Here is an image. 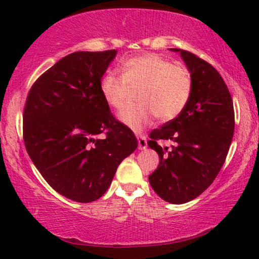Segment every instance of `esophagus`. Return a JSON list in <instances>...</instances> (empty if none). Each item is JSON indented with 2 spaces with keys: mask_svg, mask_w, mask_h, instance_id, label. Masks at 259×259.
Returning <instances> with one entry per match:
<instances>
[{
  "mask_svg": "<svg viewBox=\"0 0 259 259\" xmlns=\"http://www.w3.org/2000/svg\"><path fill=\"white\" fill-rule=\"evenodd\" d=\"M137 139H138V147H139V150H145V148L147 147L146 138L144 136H137Z\"/></svg>",
  "mask_w": 259,
  "mask_h": 259,
  "instance_id": "obj_1",
  "label": "esophagus"
}]
</instances>
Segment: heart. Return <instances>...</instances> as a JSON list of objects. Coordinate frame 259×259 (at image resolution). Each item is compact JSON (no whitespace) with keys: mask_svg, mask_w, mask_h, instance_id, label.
<instances>
[{"mask_svg":"<svg viewBox=\"0 0 259 259\" xmlns=\"http://www.w3.org/2000/svg\"><path fill=\"white\" fill-rule=\"evenodd\" d=\"M121 72L122 75L106 73L100 81V92L108 106L121 109L128 97V86H141L137 97L140 104L130 106L119 114L121 122L137 132L150 125L154 116L160 121L177 118L190 100V70L155 53L126 59L121 63Z\"/></svg>","mask_w":259,"mask_h":259,"instance_id":"1","label":"heart"}]
</instances>
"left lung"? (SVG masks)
I'll return each instance as SVG.
<instances>
[{
  "mask_svg": "<svg viewBox=\"0 0 259 259\" xmlns=\"http://www.w3.org/2000/svg\"><path fill=\"white\" fill-rule=\"evenodd\" d=\"M179 53L192 75V92L183 112L153 130L147 145L157 151L159 165L148 177L161 199L184 204L213 183L221 171L235 131L231 94L217 70L183 49ZM162 141L171 143L162 147Z\"/></svg>",
  "mask_w": 259,
  "mask_h": 259,
  "instance_id": "8db88e82",
  "label": "left lung"
}]
</instances>
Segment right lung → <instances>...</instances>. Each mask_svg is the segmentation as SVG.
Returning a JSON list of instances; mask_svg holds the SVG:
<instances>
[{
    "label": "right lung",
    "mask_w": 259,
    "mask_h": 259,
    "mask_svg": "<svg viewBox=\"0 0 259 259\" xmlns=\"http://www.w3.org/2000/svg\"><path fill=\"white\" fill-rule=\"evenodd\" d=\"M115 49L75 52L35 81L23 112V140L46 182L77 203L100 198L138 140L109 111L100 81ZM105 133V138H99Z\"/></svg>",
    "instance_id": "obj_1"
}]
</instances>
